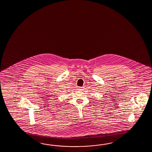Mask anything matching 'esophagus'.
Wrapping results in <instances>:
<instances>
[{
  "label": "esophagus",
  "instance_id": "obj_1",
  "mask_svg": "<svg viewBox=\"0 0 152 152\" xmlns=\"http://www.w3.org/2000/svg\"><path fill=\"white\" fill-rule=\"evenodd\" d=\"M78 89H79V90H81L83 89V88H82V87H78Z\"/></svg>",
  "mask_w": 152,
  "mask_h": 152
}]
</instances>
